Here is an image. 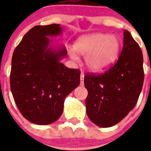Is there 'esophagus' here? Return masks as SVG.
Here are the masks:
<instances>
[{
  "instance_id": "1",
  "label": "esophagus",
  "mask_w": 151,
  "mask_h": 151,
  "mask_svg": "<svg viewBox=\"0 0 151 151\" xmlns=\"http://www.w3.org/2000/svg\"><path fill=\"white\" fill-rule=\"evenodd\" d=\"M84 77H85V74L83 73H81V78H80V80H81V82H80V85L81 86H83L84 85Z\"/></svg>"
}]
</instances>
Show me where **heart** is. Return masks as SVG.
<instances>
[{"label":"heart","instance_id":"b5f03b06","mask_svg":"<svg viewBox=\"0 0 151 151\" xmlns=\"http://www.w3.org/2000/svg\"><path fill=\"white\" fill-rule=\"evenodd\" d=\"M75 50L69 52L73 60H78V53L85 57L88 69L92 72H101L116 62L120 50V42L114 35L94 33L80 37L75 44Z\"/></svg>","mask_w":151,"mask_h":151}]
</instances>
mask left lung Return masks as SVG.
<instances>
[{
  "label": "left lung",
  "mask_w": 151,
  "mask_h": 151,
  "mask_svg": "<svg viewBox=\"0 0 151 151\" xmlns=\"http://www.w3.org/2000/svg\"><path fill=\"white\" fill-rule=\"evenodd\" d=\"M123 47L118 60L104 73H87L86 113L100 127L113 126L135 106L143 86V55L130 32L124 30Z\"/></svg>",
  "instance_id": "left-lung-1"
}]
</instances>
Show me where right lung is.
Returning a JSON list of instances; mask_svg holds the SVG:
<instances>
[{
    "label": "right lung",
    "instance_id": "add662e5",
    "mask_svg": "<svg viewBox=\"0 0 151 151\" xmlns=\"http://www.w3.org/2000/svg\"><path fill=\"white\" fill-rule=\"evenodd\" d=\"M61 33L58 24L35 26L13 54L10 82L13 99L23 117L37 125L57 121L66 97L80 83L79 69L60 62L67 54L66 47L54 50L50 46L49 36Z\"/></svg>",
    "mask_w": 151,
    "mask_h": 151
}]
</instances>
